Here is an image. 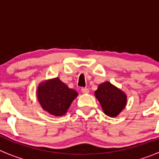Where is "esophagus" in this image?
<instances>
[{
  "mask_svg": "<svg viewBox=\"0 0 159 159\" xmlns=\"http://www.w3.org/2000/svg\"><path fill=\"white\" fill-rule=\"evenodd\" d=\"M81 92H82L83 93H89V89L88 88H82L81 89Z\"/></svg>",
  "mask_w": 159,
  "mask_h": 159,
  "instance_id": "1",
  "label": "esophagus"
}]
</instances>
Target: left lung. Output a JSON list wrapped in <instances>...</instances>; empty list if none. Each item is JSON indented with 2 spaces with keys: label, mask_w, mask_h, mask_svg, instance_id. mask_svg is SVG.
<instances>
[{
  "label": "left lung",
  "mask_w": 159,
  "mask_h": 159,
  "mask_svg": "<svg viewBox=\"0 0 159 159\" xmlns=\"http://www.w3.org/2000/svg\"><path fill=\"white\" fill-rule=\"evenodd\" d=\"M95 96L105 114L110 117L117 116L127 104L126 94L110 82L101 84L95 92Z\"/></svg>",
  "instance_id": "left-lung-1"
}]
</instances>
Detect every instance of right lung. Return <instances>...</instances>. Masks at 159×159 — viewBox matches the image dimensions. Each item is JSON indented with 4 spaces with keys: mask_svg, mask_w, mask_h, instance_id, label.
Returning a JSON list of instances; mask_svg holds the SVG:
<instances>
[{
    "mask_svg": "<svg viewBox=\"0 0 159 159\" xmlns=\"http://www.w3.org/2000/svg\"><path fill=\"white\" fill-rule=\"evenodd\" d=\"M77 96L75 90L69 89L58 78L41 83L37 89V98L41 107L55 116L65 115Z\"/></svg>",
    "mask_w": 159,
    "mask_h": 159,
    "instance_id": "right-lung-1",
    "label": "right lung"
}]
</instances>
